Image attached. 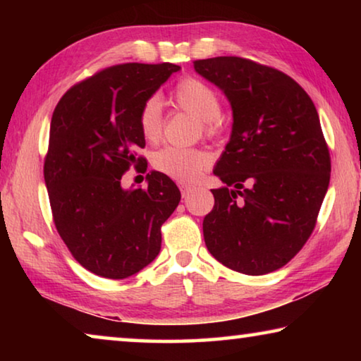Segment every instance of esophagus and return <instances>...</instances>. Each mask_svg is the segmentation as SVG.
<instances>
[{
    "label": "esophagus",
    "mask_w": 361,
    "mask_h": 361,
    "mask_svg": "<svg viewBox=\"0 0 361 361\" xmlns=\"http://www.w3.org/2000/svg\"><path fill=\"white\" fill-rule=\"evenodd\" d=\"M180 191H181L183 197H188V195L192 192V188L188 186V185H180Z\"/></svg>",
    "instance_id": "esophagus-1"
}]
</instances>
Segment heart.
<instances>
[{
    "label": "heart",
    "mask_w": 361,
    "mask_h": 361,
    "mask_svg": "<svg viewBox=\"0 0 361 361\" xmlns=\"http://www.w3.org/2000/svg\"><path fill=\"white\" fill-rule=\"evenodd\" d=\"M173 102L183 111L191 113L202 121L207 135H215L219 129V105L218 94L209 84L195 78H186L176 84L173 90ZM140 130L148 142H157L162 135L164 114L162 103L157 97H149L140 111ZM154 167L173 180L192 183L210 166L212 159L207 152L192 148H176L167 146L154 154Z\"/></svg>",
    "instance_id": "1"
}]
</instances>
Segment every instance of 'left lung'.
I'll return each instance as SVG.
<instances>
[{"label": "left lung", "instance_id": "1", "mask_svg": "<svg viewBox=\"0 0 361 361\" xmlns=\"http://www.w3.org/2000/svg\"><path fill=\"white\" fill-rule=\"evenodd\" d=\"M232 108L231 138L216 162L224 186L204 218L221 264L247 276L285 266L312 234L331 161L314 102L295 79L240 57L195 60Z\"/></svg>", "mask_w": 361, "mask_h": 361}]
</instances>
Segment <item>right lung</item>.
Masks as SVG:
<instances>
[{
    "mask_svg": "<svg viewBox=\"0 0 361 361\" xmlns=\"http://www.w3.org/2000/svg\"><path fill=\"white\" fill-rule=\"evenodd\" d=\"M173 63H124L84 79L54 109L44 181L60 237L82 267L127 279L161 252V226L181 199L167 175L152 170L148 188L124 189L121 178L145 159L140 111L180 71Z\"/></svg>",
    "mask_w": 361,
    "mask_h": 361,
    "instance_id": "add662e5",
    "label": "right lung"
}]
</instances>
